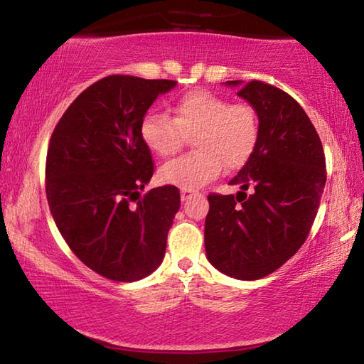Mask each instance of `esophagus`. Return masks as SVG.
I'll return each instance as SVG.
<instances>
[{
    "label": "esophagus",
    "instance_id": "obj_1",
    "mask_svg": "<svg viewBox=\"0 0 364 364\" xmlns=\"http://www.w3.org/2000/svg\"><path fill=\"white\" fill-rule=\"evenodd\" d=\"M196 193L194 191H191V189H181V200L184 202V200H188V199H191V197H193Z\"/></svg>",
    "mask_w": 364,
    "mask_h": 364
}]
</instances>
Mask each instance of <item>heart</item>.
I'll list each match as a JSON object with an SVG mask.
<instances>
[{
  "instance_id": "obj_1",
  "label": "heart",
  "mask_w": 364,
  "mask_h": 364,
  "mask_svg": "<svg viewBox=\"0 0 364 364\" xmlns=\"http://www.w3.org/2000/svg\"><path fill=\"white\" fill-rule=\"evenodd\" d=\"M173 112L175 117H170L151 110L139 125L143 143L160 157L173 156L196 133V152L160 167L164 183L199 189L215 180L223 167H244L258 144L260 119L250 102H231L212 91L193 90L176 101Z\"/></svg>"
}]
</instances>
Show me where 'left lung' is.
Returning <instances> with one entry per match:
<instances>
[{"label": "left lung", "mask_w": 364, "mask_h": 364, "mask_svg": "<svg viewBox=\"0 0 364 364\" xmlns=\"http://www.w3.org/2000/svg\"><path fill=\"white\" fill-rule=\"evenodd\" d=\"M237 96L257 109L260 138L230 181L241 191L208 194L204 236L215 268L254 281L282 267L305 242L326 184V159L315 127L292 96L258 80L242 85Z\"/></svg>", "instance_id": "obj_1"}]
</instances>
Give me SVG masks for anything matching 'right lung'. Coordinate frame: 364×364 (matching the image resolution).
<instances>
[{
  "label": "right lung",
  "instance_id": "right-lung-1",
  "mask_svg": "<svg viewBox=\"0 0 364 364\" xmlns=\"http://www.w3.org/2000/svg\"><path fill=\"white\" fill-rule=\"evenodd\" d=\"M175 85L104 77L77 96L49 139V210L73 254L107 279L139 281L164 260L180 191L167 184L141 197L154 162L139 125Z\"/></svg>",
  "mask_w": 364,
  "mask_h": 364
}]
</instances>
